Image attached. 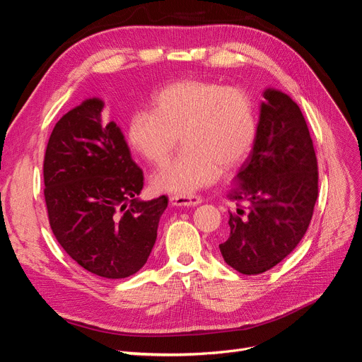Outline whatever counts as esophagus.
Listing matches in <instances>:
<instances>
[{"instance_id":"obj_1","label":"esophagus","mask_w":362,"mask_h":362,"mask_svg":"<svg viewBox=\"0 0 362 362\" xmlns=\"http://www.w3.org/2000/svg\"><path fill=\"white\" fill-rule=\"evenodd\" d=\"M202 202V198L192 193H175L170 196V204L177 206H194Z\"/></svg>"}]
</instances>
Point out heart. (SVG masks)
Listing matches in <instances>:
<instances>
[{"mask_svg": "<svg viewBox=\"0 0 362 362\" xmlns=\"http://www.w3.org/2000/svg\"><path fill=\"white\" fill-rule=\"evenodd\" d=\"M152 112L137 110L127 124L129 146L152 166H163L178 148L184 151L154 178L156 187L190 193L210 184L218 166L231 168L254 145L257 115L252 98L238 87L185 80L152 96Z\"/></svg>", "mask_w": 362, "mask_h": 362, "instance_id": "1", "label": "heart"}]
</instances>
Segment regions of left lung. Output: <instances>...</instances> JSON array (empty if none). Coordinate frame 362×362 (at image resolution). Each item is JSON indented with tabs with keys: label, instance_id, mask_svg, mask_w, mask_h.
Segmentation results:
<instances>
[{
	"label": "left lung",
	"instance_id": "left-lung-1",
	"mask_svg": "<svg viewBox=\"0 0 362 362\" xmlns=\"http://www.w3.org/2000/svg\"><path fill=\"white\" fill-rule=\"evenodd\" d=\"M254 148L231 192L229 235L222 257L243 275L275 267L299 245L319 194V168L299 105L275 89L264 92Z\"/></svg>",
	"mask_w": 362,
	"mask_h": 362
}]
</instances>
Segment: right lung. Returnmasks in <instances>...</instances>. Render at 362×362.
<instances>
[{"label":"right lung","mask_w":362,"mask_h":362,"mask_svg":"<svg viewBox=\"0 0 362 362\" xmlns=\"http://www.w3.org/2000/svg\"><path fill=\"white\" fill-rule=\"evenodd\" d=\"M98 98L54 127L43 158L49 226L64 252L93 275L120 279L145 266L168 196L140 201L144 172L122 131L103 125Z\"/></svg>","instance_id":"add662e5"}]
</instances>
